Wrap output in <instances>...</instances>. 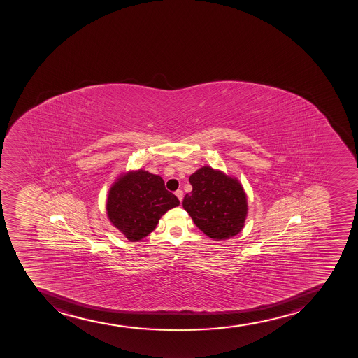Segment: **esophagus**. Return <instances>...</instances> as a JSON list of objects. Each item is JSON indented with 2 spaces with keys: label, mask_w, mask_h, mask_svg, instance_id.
I'll use <instances>...</instances> for the list:
<instances>
[{
  "label": "esophagus",
  "mask_w": 358,
  "mask_h": 358,
  "mask_svg": "<svg viewBox=\"0 0 358 358\" xmlns=\"http://www.w3.org/2000/svg\"><path fill=\"white\" fill-rule=\"evenodd\" d=\"M174 194L177 196L178 199L180 200L181 203V200H182V196H184V192H182L181 189H178V191H176V193H174Z\"/></svg>",
  "instance_id": "esophagus-1"
}]
</instances>
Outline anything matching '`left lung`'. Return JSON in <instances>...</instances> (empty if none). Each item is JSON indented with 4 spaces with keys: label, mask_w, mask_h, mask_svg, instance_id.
<instances>
[{
    "label": "left lung",
    "mask_w": 358,
    "mask_h": 358,
    "mask_svg": "<svg viewBox=\"0 0 358 358\" xmlns=\"http://www.w3.org/2000/svg\"><path fill=\"white\" fill-rule=\"evenodd\" d=\"M189 184L192 191L185 196L182 207L199 230L215 241L241 232L248 200L237 179L203 166L189 177Z\"/></svg>",
    "instance_id": "obj_1"
}]
</instances>
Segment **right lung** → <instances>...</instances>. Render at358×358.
Returning <instances> with one entry per match:
<instances>
[{"mask_svg": "<svg viewBox=\"0 0 358 358\" xmlns=\"http://www.w3.org/2000/svg\"><path fill=\"white\" fill-rule=\"evenodd\" d=\"M173 193L167 191L160 176L139 170L128 172L110 187L107 215L129 241H138L155 230L159 219L179 205Z\"/></svg>", "mask_w": 358, "mask_h": 358, "instance_id": "right-lung-1", "label": "right lung"}]
</instances>
